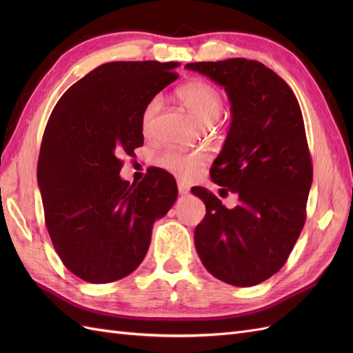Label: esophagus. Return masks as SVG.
<instances>
[{
  "label": "esophagus",
  "instance_id": "esophagus-1",
  "mask_svg": "<svg viewBox=\"0 0 353 353\" xmlns=\"http://www.w3.org/2000/svg\"><path fill=\"white\" fill-rule=\"evenodd\" d=\"M178 191H179V194L181 196H187L188 194V191H190V188H188V185L187 184H184L183 181H178Z\"/></svg>",
  "mask_w": 353,
  "mask_h": 353
}]
</instances>
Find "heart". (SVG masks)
Listing matches in <instances>:
<instances>
[{
  "instance_id": "1",
  "label": "heart",
  "mask_w": 353,
  "mask_h": 353,
  "mask_svg": "<svg viewBox=\"0 0 353 353\" xmlns=\"http://www.w3.org/2000/svg\"><path fill=\"white\" fill-rule=\"evenodd\" d=\"M178 97L187 108L196 114L203 125H212L218 121L223 109V99L218 88L206 81H190L179 87ZM163 104L162 95L157 94L145 104L141 114V125L144 132L150 130L154 116ZM206 162V156L201 153H178L168 152L157 159V165L168 172L181 178H191L200 172Z\"/></svg>"
}]
</instances>
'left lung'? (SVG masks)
<instances>
[{"label":"left lung","mask_w":353,"mask_h":353,"mask_svg":"<svg viewBox=\"0 0 353 353\" xmlns=\"http://www.w3.org/2000/svg\"><path fill=\"white\" fill-rule=\"evenodd\" d=\"M225 90L231 125L210 168L223 191L239 196L227 209L206 188L194 244L205 268L237 287L256 285L281 270L306 219L312 184L303 117L292 88L262 63L248 59L188 63Z\"/></svg>","instance_id":"left-lung-1"}]
</instances>
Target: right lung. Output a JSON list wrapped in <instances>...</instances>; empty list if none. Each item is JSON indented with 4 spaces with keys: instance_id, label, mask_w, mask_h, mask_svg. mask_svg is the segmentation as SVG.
<instances>
[{
    "instance_id": "right-lung-1",
    "label": "right lung",
    "mask_w": 353,
    "mask_h": 353,
    "mask_svg": "<svg viewBox=\"0 0 353 353\" xmlns=\"http://www.w3.org/2000/svg\"><path fill=\"white\" fill-rule=\"evenodd\" d=\"M178 61H110L61 95L42 137L38 185L52 245L92 284L130 275L145 258L156 219L178 196L172 175L122 179V157L144 143L141 114L178 74Z\"/></svg>"
}]
</instances>
